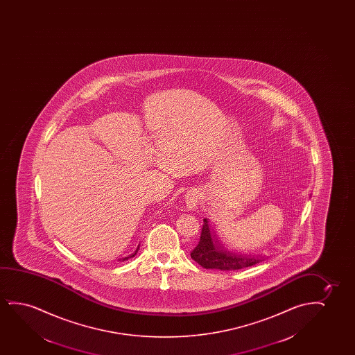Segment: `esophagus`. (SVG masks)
<instances>
[{"label": "esophagus", "mask_w": 355, "mask_h": 355, "mask_svg": "<svg viewBox=\"0 0 355 355\" xmlns=\"http://www.w3.org/2000/svg\"><path fill=\"white\" fill-rule=\"evenodd\" d=\"M199 193L196 190H189L185 195V204L189 209H195L199 205Z\"/></svg>", "instance_id": "esophagus-1"}]
</instances>
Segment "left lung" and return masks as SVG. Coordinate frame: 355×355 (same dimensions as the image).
Segmentation results:
<instances>
[{
  "label": "left lung",
  "mask_w": 355,
  "mask_h": 355,
  "mask_svg": "<svg viewBox=\"0 0 355 355\" xmlns=\"http://www.w3.org/2000/svg\"><path fill=\"white\" fill-rule=\"evenodd\" d=\"M190 256L195 262L199 263L201 267L206 269H220V270H238V269L251 267L264 261V257L262 256L251 257V256H243V254L225 251L220 245H218L217 239L214 241L209 232L207 219H204L199 243L190 252Z\"/></svg>",
  "instance_id": "obj_1"
}]
</instances>
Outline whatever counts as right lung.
Instances as JSON below:
<instances>
[{"mask_svg": "<svg viewBox=\"0 0 355 355\" xmlns=\"http://www.w3.org/2000/svg\"><path fill=\"white\" fill-rule=\"evenodd\" d=\"M137 251H138V250H137ZM137 251H136V252L133 253V254H131V256H130V257H133V256H135V254H136ZM130 257L123 258V259H122V261H125V259H128V258H130Z\"/></svg>", "mask_w": 355, "mask_h": 355, "instance_id": "1", "label": "right lung"}]
</instances>
